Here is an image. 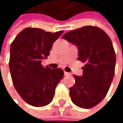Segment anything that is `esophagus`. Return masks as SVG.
<instances>
[{"label": "esophagus", "mask_w": 123, "mask_h": 123, "mask_svg": "<svg viewBox=\"0 0 123 123\" xmlns=\"http://www.w3.org/2000/svg\"><path fill=\"white\" fill-rule=\"evenodd\" d=\"M64 75L65 76H69V75H71V74L70 73H68L66 72H64Z\"/></svg>", "instance_id": "34e87169"}]
</instances>
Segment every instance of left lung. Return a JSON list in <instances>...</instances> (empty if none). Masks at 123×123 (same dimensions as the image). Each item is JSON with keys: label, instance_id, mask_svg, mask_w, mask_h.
<instances>
[{"label": "left lung", "instance_id": "1", "mask_svg": "<svg viewBox=\"0 0 123 123\" xmlns=\"http://www.w3.org/2000/svg\"><path fill=\"white\" fill-rule=\"evenodd\" d=\"M77 46L78 60L85 63L82 76L74 75L70 97L77 106L91 108L107 94L114 75L116 55L110 37L101 29L87 26L62 37Z\"/></svg>", "mask_w": 123, "mask_h": 123}]
</instances>
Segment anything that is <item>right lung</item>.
Returning a JSON list of instances; mask_svg holds the SVG:
<instances>
[{"label": "right lung", "instance_id": "1", "mask_svg": "<svg viewBox=\"0 0 123 123\" xmlns=\"http://www.w3.org/2000/svg\"><path fill=\"white\" fill-rule=\"evenodd\" d=\"M63 32L26 28L11 44L9 69L13 85L23 100L32 106L49 104L57 85L63 77L61 68H45L41 64Z\"/></svg>", "mask_w": 123, "mask_h": 123}]
</instances>
